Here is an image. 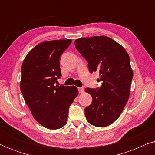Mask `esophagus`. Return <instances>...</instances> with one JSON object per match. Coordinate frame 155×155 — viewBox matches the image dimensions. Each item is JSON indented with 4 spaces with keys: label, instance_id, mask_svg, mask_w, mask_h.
<instances>
[{
    "label": "esophagus",
    "instance_id": "obj_1",
    "mask_svg": "<svg viewBox=\"0 0 155 155\" xmlns=\"http://www.w3.org/2000/svg\"><path fill=\"white\" fill-rule=\"evenodd\" d=\"M78 91H79L80 93H83L84 91V89L83 87H79L78 88Z\"/></svg>",
    "mask_w": 155,
    "mask_h": 155
}]
</instances>
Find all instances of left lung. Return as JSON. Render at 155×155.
I'll return each instance as SVG.
<instances>
[{
	"label": "left lung",
	"mask_w": 155,
	"mask_h": 155,
	"mask_svg": "<svg viewBox=\"0 0 155 155\" xmlns=\"http://www.w3.org/2000/svg\"><path fill=\"white\" fill-rule=\"evenodd\" d=\"M75 46L87 61L90 73L99 71L103 82L96 90L85 89L92 97V104L84 109L86 119L97 127L109 126L119 117L130 94L133 72L129 55L106 36L80 38Z\"/></svg>",
	"instance_id": "left-lung-1"
}]
</instances>
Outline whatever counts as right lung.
Listing matches in <instances>:
<instances>
[{"mask_svg": "<svg viewBox=\"0 0 155 155\" xmlns=\"http://www.w3.org/2000/svg\"><path fill=\"white\" fill-rule=\"evenodd\" d=\"M71 39L43 41L27 54L22 65L20 90L33 117L51 130L64 126L68 109L78 94L75 86H54L61 72L59 58Z\"/></svg>", "mask_w": 155, "mask_h": 155, "instance_id": "obj_1", "label": "right lung"}]
</instances>
